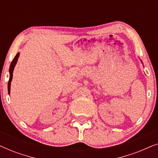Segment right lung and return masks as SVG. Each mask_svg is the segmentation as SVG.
<instances>
[{"label":"right lung","mask_w":158,"mask_h":158,"mask_svg":"<svg viewBox=\"0 0 158 158\" xmlns=\"http://www.w3.org/2000/svg\"><path fill=\"white\" fill-rule=\"evenodd\" d=\"M19 55H20L19 52L16 54V55L15 56L14 59L13 60V61H12L11 63H10V68H9L10 77H9V81H8V94H10V83H11L12 77H13V73H14V67H15V65H16L17 60H18V59H19Z\"/></svg>","instance_id":"1"}]
</instances>
